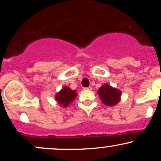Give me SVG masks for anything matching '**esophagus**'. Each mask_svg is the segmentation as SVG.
<instances>
[{
    "mask_svg": "<svg viewBox=\"0 0 161 161\" xmlns=\"http://www.w3.org/2000/svg\"><path fill=\"white\" fill-rule=\"evenodd\" d=\"M92 87H88V88H83V90H85V91H86V90H92Z\"/></svg>",
    "mask_w": 161,
    "mask_h": 161,
    "instance_id": "obj_1",
    "label": "esophagus"
}]
</instances>
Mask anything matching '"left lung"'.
<instances>
[{"label":"left lung","mask_w":161,"mask_h":161,"mask_svg":"<svg viewBox=\"0 0 161 161\" xmlns=\"http://www.w3.org/2000/svg\"><path fill=\"white\" fill-rule=\"evenodd\" d=\"M121 91L104 83L97 91V95L103 104L109 107L117 104L121 100Z\"/></svg>","instance_id":"1"}]
</instances>
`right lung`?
<instances>
[{"label": "right lung", "mask_w": 161, "mask_h": 161, "mask_svg": "<svg viewBox=\"0 0 161 161\" xmlns=\"http://www.w3.org/2000/svg\"><path fill=\"white\" fill-rule=\"evenodd\" d=\"M77 96L75 90H72L69 87L64 86L55 95V100L63 108H66L73 102Z\"/></svg>", "instance_id": "obj_1"}]
</instances>
